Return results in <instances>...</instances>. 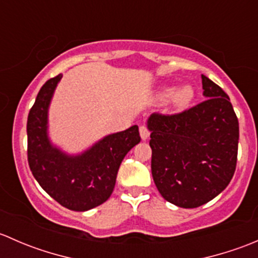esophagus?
I'll return each instance as SVG.
<instances>
[{
    "mask_svg": "<svg viewBox=\"0 0 258 258\" xmlns=\"http://www.w3.org/2000/svg\"><path fill=\"white\" fill-rule=\"evenodd\" d=\"M140 136H141V139L144 140V141H146V140L150 137V132H148L147 127H145V126L140 127Z\"/></svg>",
    "mask_w": 258,
    "mask_h": 258,
    "instance_id": "esophagus-1",
    "label": "esophagus"
}]
</instances>
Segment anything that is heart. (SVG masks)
Instances as JSON below:
<instances>
[{
  "mask_svg": "<svg viewBox=\"0 0 258 258\" xmlns=\"http://www.w3.org/2000/svg\"><path fill=\"white\" fill-rule=\"evenodd\" d=\"M155 97L158 102L170 101L172 110L182 111L194 100L195 90L191 85H183L178 88L175 86H165L156 93Z\"/></svg>",
  "mask_w": 258,
  "mask_h": 258,
  "instance_id": "b5f03b06",
  "label": "heart"
}]
</instances>
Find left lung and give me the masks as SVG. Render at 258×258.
I'll return each mask as SVG.
<instances>
[{
  "mask_svg": "<svg viewBox=\"0 0 258 258\" xmlns=\"http://www.w3.org/2000/svg\"><path fill=\"white\" fill-rule=\"evenodd\" d=\"M206 100L172 116L151 114V171L166 201L195 209L221 194L237 162L238 119L225 91L202 75Z\"/></svg>",
  "mask_w": 258,
  "mask_h": 258,
  "instance_id": "obj_1",
  "label": "left lung"
}]
</instances>
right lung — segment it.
I'll use <instances>...</instances> for the list:
<instances>
[{
    "label": "right lung",
    "instance_id": "right-lung-1",
    "mask_svg": "<svg viewBox=\"0 0 258 258\" xmlns=\"http://www.w3.org/2000/svg\"><path fill=\"white\" fill-rule=\"evenodd\" d=\"M62 75L48 80L38 92L27 118L28 165L33 177L59 205L88 211L110 199L124 156L140 144L139 126L106 135L79 153H69L51 141L48 111Z\"/></svg>",
    "mask_w": 258,
    "mask_h": 258
}]
</instances>
